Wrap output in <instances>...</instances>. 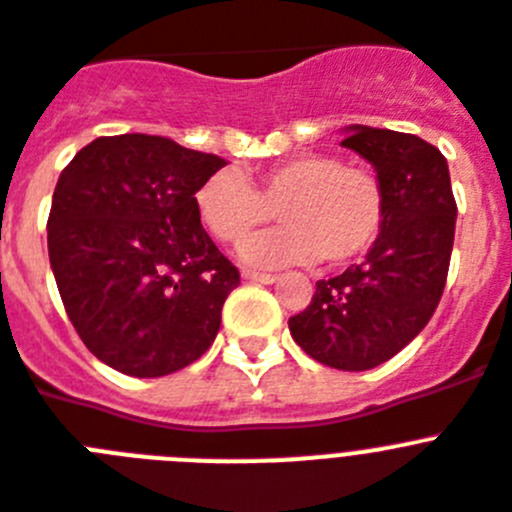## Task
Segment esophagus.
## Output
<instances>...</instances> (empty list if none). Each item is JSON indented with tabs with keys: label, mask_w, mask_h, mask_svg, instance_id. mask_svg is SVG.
Here are the masks:
<instances>
[{
	"label": "esophagus",
	"mask_w": 512,
	"mask_h": 512,
	"mask_svg": "<svg viewBox=\"0 0 512 512\" xmlns=\"http://www.w3.org/2000/svg\"><path fill=\"white\" fill-rule=\"evenodd\" d=\"M242 278L244 281H260V283L276 281V276H273V273H257V270H249V268L242 270Z\"/></svg>",
	"instance_id": "34e87169"
}]
</instances>
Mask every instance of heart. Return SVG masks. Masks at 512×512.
<instances>
[{
  "label": "heart",
  "mask_w": 512,
  "mask_h": 512,
  "mask_svg": "<svg viewBox=\"0 0 512 512\" xmlns=\"http://www.w3.org/2000/svg\"><path fill=\"white\" fill-rule=\"evenodd\" d=\"M197 216L223 244H244L276 213L286 226L242 249L252 265H349L367 255L385 226V187L367 166L333 153H299L255 176L216 171L195 192Z\"/></svg>",
  "instance_id": "1"
}]
</instances>
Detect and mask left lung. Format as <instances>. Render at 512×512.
<instances>
[{"label": "left lung", "mask_w": 512, "mask_h": 512, "mask_svg": "<svg viewBox=\"0 0 512 512\" xmlns=\"http://www.w3.org/2000/svg\"><path fill=\"white\" fill-rule=\"evenodd\" d=\"M343 145L375 166L385 226L362 263L317 281L289 330L315 362L364 372L393 359L435 315L458 208L448 161L422 137L354 124Z\"/></svg>", "instance_id": "8db88e82"}]
</instances>
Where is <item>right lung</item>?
Returning <instances> with one entry per match:
<instances>
[{"label": "right lung", "instance_id": "add662e5", "mask_svg": "<svg viewBox=\"0 0 512 512\" xmlns=\"http://www.w3.org/2000/svg\"><path fill=\"white\" fill-rule=\"evenodd\" d=\"M226 161L169 137H98L54 187L49 260L88 351L163 377L210 349L239 270L203 229L195 192Z\"/></svg>", "mask_w": 512, "mask_h": 512}]
</instances>
